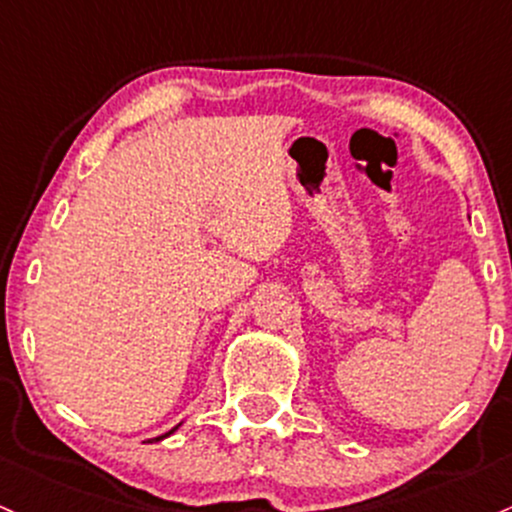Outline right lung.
Segmentation results:
<instances>
[{
  "instance_id": "1",
  "label": "right lung",
  "mask_w": 512,
  "mask_h": 512,
  "mask_svg": "<svg viewBox=\"0 0 512 512\" xmlns=\"http://www.w3.org/2000/svg\"><path fill=\"white\" fill-rule=\"evenodd\" d=\"M174 430H177V428H174ZM174 430H170V432H167V435H172V432H174ZM167 435H162V437H167ZM157 440H160V437H157Z\"/></svg>"
}]
</instances>
